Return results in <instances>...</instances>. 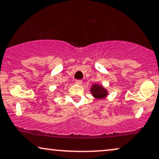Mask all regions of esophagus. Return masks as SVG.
Returning <instances> with one entry per match:
<instances>
[{
  "mask_svg": "<svg viewBox=\"0 0 159 159\" xmlns=\"http://www.w3.org/2000/svg\"><path fill=\"white\" fill-rule=\"evenodd\" d=\"M82 82H83V81H82L81 80H76V81H75V83L77 84H81Z\"/></svg>",
  "mask_w": 159,
  "mask_h": 159,
  "instance_id": "34e87169",
  "label": "esophagus"
}]
</instances>
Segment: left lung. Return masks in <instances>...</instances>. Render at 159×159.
Instances as JSON below:
<instances>
[{"label": "left lung", "mask_w": 159, "mask_h": 159, "mask_svg": "<svg viewBox=\"0 0 159 159\" xmlns=\"http://www.w3.org/2000/svg\"><path fill=\"white\" fill-rule=\"evenodd\" d=\"M91 92L93 93V96L96 98H103L106 96L107 93L105 89L98 84H94L91 88Z\"/></svg>", "instance_id": "1"}]
</instances>
